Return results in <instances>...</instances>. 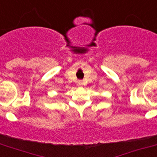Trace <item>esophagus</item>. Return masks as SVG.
<instances>
[{
	"instance_id": "esophagus-1",
	"label": "esophagus",
	"mask_w": 157,
	"mask_h": 157,
	"mask_svg": "<svg viewBox=\"0 0 157 157\" xmlns=\"http://www.w3.org/2000/svg\"><path fill=\"white\" fill-rule=\"evenodd\" d=\"M78 85H79V86H82V81H79V82H78Z\"/></svg>"
}]
</instances>
